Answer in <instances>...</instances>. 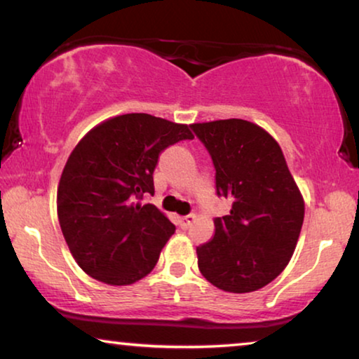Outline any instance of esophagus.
<instances>
[{
	"instance_id": "1",
	"label": "esophagus",
	"mask_w": 359,
	"mask_h": 359,
	"mask_svg": "<svg viewBox=\"0 0 359 359\" xmlns=\"http://www.w3.org/2000/svg\"><path fill=\"white\" fill-rule=\"evenodd\" d=\"M194 221H195V215H187V216H184V218H180L182 229H189Z\"/></svg>"
}]
</instances>
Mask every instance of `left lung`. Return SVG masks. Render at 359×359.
<instances>
[{
    "label": "left lung",
    "mask_w": 359,
    "mask_h": 359,
    "mask_svg": "<svg viewBox=\"0 0 359 359\" xmlns=\"http://www.w3.org/2000/svg\"><path fill=\"white\" fill-rule=\"evenodd\" d=\"M216 170V194L232 201L215 218L213 239L196 247L198 269L229 292L257 291L278 276L296 249L304 200L280 144L241 118L190 125Z\"/></svg>",
    "instance_id": "8db88e82"
}]
</instances>
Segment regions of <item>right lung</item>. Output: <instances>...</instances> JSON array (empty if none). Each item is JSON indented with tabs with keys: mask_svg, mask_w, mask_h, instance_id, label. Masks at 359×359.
I'll use <instances>...</instances> for the list:
<instances>
[{
	"mask_svg": "<svg viewBox=\"0 0 359 359\" xmlns=\"http://www.w3.org/2000/svg\"><path fill=\"white\" fill-rule=\"evenodd\" d=\"M182 140H194L189 125L125 114L94 127L69 154L58 185V221L89 276L131 285L158 264L175 226L140 200L154 195L159 154Z\"/></svg>",
	"mask_w": 359,
	"mask_h": 359,
	"instance_id": "obj_1",
	"label": "right lung"
}]
</instances>
